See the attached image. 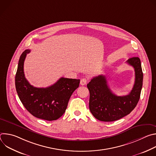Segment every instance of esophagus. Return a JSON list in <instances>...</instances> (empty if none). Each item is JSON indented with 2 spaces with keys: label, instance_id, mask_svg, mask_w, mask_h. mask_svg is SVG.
<instances>
[{
  "label": "esophagus",
  "instance_id": "34e87169",
  "mask_svg": "<svg viewBox=\"0 0 156 156\" xmlns=\"http://www.w3.org/2000/svg\"><path fill=\"white\" fill-rule=\"evenodd\" d=\"M86 83H87V79H86V78H83V79L81 80V81H80V84H81V85L83 86V85L86 84Z\"/></svg>",
  "mask_w": 156,
  "mask_h": 156
}]
</instances>
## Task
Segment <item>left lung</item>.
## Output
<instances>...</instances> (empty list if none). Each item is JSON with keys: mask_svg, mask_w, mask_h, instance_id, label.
<instances>
[{"mask_svg": "<svg viewBox=\"0 0 156 156\" xmlns=\"http://www.w3.org/2000/svg\"><path fill=\"white\" fill-rule=\"evenodd\" d=\"M126 62L134 68L135 72V84L128 95L118 96L114 94L102 75L94 77L87 84L90 94V110L100 121L113 122L123 118L135 108L140 100L143 80L140 59L132 57Z\"/></svg>", "mask_w": 156, "mask_h": 156, "instance_id": "left-lung-1", "label": "left lung"}]
</instances>
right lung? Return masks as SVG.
Wrapping results in <instances>:
<instances>
[{
    "mask_svg": "<svg viewBox=\"0 0 156 156\" xmlns=\"http://www.w3.org/2000/svg\"><path fill=\"white\" fill-rule=\"evenodd\" d=\"M29 49L21 55L15 75V87L24 107L34 117L48 121L55 120L65 113L72 93L79 87L80 80L60 78L48 87H36L25 76L23 65Z\"/></svg>",
    "mask_w": 156,
    "mask_h": 156,
    "instance_id": "obj_1",
    "label": "right lung"
}]
</instances>
